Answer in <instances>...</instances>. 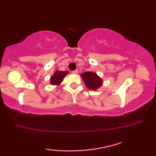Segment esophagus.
Segmentation results:
<instances>
[{"label": "esophagus", "mask_w": 156, "mask_h": 156, "mask_svg": "<svg viewBox=\"0 0 156 156\" xmlns=\"http://www.w3.org/2000/svg\"><path fill=\"white\" fill-rule=\"evenodd\" d=\"M72 73H73V74H77L78 73V70H77V69H75V70L73 71V72H72Z\"/></svg>", "instance_id": "34e87169"}]
</instances>
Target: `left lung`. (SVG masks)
<instances>
[{"label": "left lung", "mask_w": 156, "mask_h": 156, "mask_svg": "<svg viewBox=\"0 0 156 156\" xmlns=\"http://www.w3.org/2000/svg\"><path fill=\"white\" fill-rule=\"evenodd\" d=\"M87 87L91 90L97 89L102 85V80L96 73L91 72H86L81 74Z\"/></svg>", "instance_id": "1"}]
</instances>
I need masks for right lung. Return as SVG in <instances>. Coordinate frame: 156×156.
<instances>
[{
	"label": "right lung",
	"mask_w": 156,
	"mask_h": 156,
	"mask_svg": "<svg viewBox=\"0 0 156 156\" xmlns=\"http://www.w3.org/2000/svg\"><path fill=\"white\" fill-rule=\"evenodd\" d=\"M68 73L67 72H62V71H56L51 78V83L53 85L59 84L62 82L65 75Z\"/></svg>",
	"instance_id": "right-lung-1"
}]
</instances>
